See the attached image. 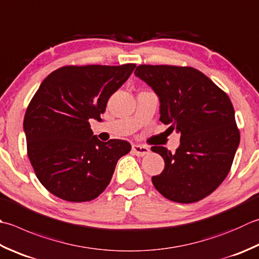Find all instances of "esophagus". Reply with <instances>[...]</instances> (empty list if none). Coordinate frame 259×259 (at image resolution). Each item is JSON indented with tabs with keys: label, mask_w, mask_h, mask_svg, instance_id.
Instances as JSON below:
<instances>
[{
	"label": "esophagus",
	"mask_w": 259,
	"mask_h": 259,
	"mask_svg": "<svg viewBox=\"0 0 259 259\" xmlns=\"http://www.w3.org/2000/svg\"><path fill=\"white\" fill-rule=\"evenodd\" d=\"M133 151L135 153V155L139 156V157H143L148 155L150 153V149L148 147H145V146H140V145H134L133 146Z\"/></svg>",
	"instance_id": "obj_1"
}]
</instances>
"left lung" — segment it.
<instances>
[{
	"label": "left lung",
	"mask_w": 259,
	"mask_h": 259,
	"mask_svg": "<svg viewBox=\"0 0 259 259\" xmlns=\"http://www.w3.org/2000/svg\"><path fill=\"white\" fill-rule=\"evenodd\" d=\"M135 75L158 95L159 120L181 134L175 153L151 147L165 161L164 170L151 179L154 186L179 203L204 199L225 181L240 141L229 96L203 73L187 66L139 65Z\"/></svg>",
	"instance_id": "left-lung-1"
}]
</instances>
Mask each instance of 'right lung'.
Returning <instances> with one entry per match:
<instances>
[{
  "label": "right lung",
  "mask_w": 259,
  "mask_h": 259,
  "mask_svg": "<svg viewBox=\"0 0 259 259\" xmlns=\"http://www.w3.org/2000/svg\"><path fill=\"white\" fill-rule=\"evenodd\" d=\"M136 64L68 65L45 78L25 111L23 129L34 174L50 193L68 202L96 199L115 165L131 150L125 140L100 141L90 119L101 120L106 103Z\"/></svg>",
  "instance_id": "right-lung-1"
}]
</instances>
